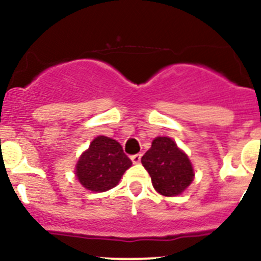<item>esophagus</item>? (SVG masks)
<instances>
[{
    "instance_id": "34e87169",
    "label": "esophagus",
    "mask_w": 261,
    "mask_h": 261,
    "mask_svg": "<svg viewBox=\"0 0 261 261\" xmlns=\"http://www.w3.org/2000/svg\"><path fill=\"white\" fill-rule=\"evenodd\" d=\"M131 160H133L134 164H139L141 162V154H135L131 156Z\"/></svg>"
}]
</instances>
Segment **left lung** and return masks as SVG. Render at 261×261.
Wrapping results in <instances>:
<instances>
[{
    "mask_svg": "<svg viewBox=\"0 0 261 261\" xmlns=\"http://www.w3.org/2000/svg\"><path fill=\"white\" fill-rule=\"evenodd\" d=\"M141 163L151 177L155 191L165 197L181 194L193 181L191 160L170 138H155Z\"/></svg>",
    "mask_w": 261,
    "mask_h": 261,
    "instance_id": "obj_1",
    "label": "left lung"
}]
</instances>
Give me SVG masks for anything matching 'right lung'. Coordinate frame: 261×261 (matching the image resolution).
Returning <instances> with one entry per match:
<instances>
[{"mask_svg": "<svg viewBox=\"0 0 261 261\" xmlns=\"http://www.w3.org/2000/svg\"><path fill=\"white\" fill-rule=\"evenodd\" d=\"M133 162L122 146L107 136H97L81 155L75 175L82 186L92 192H106L118 184Z\"/></svg>", "mask_w": 261, "mask_h": 261, "instance_id": "1", "label": "right lung"}]
</instances>
